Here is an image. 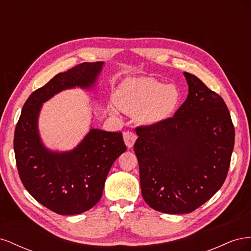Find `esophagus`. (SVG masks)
Returning a JSON list of instances; mask_svg holds the SVG:
<instances>
[{"label": "esophagus", "mask_w": 251, "mask_h": 251, "mask_svg": "<svg viewBox=\"0 0 251 251\" xmlns=\"http://www.w3.org/2000/svg\"><path fill=\"white\" fill-rule=\"evenodd\" d=\"M136 139H137V136H136L133 132L126 131L124 133V140L128 149H131L134 146Z\"/></svg>", "instance_id": "34e87169"}]
</instances>
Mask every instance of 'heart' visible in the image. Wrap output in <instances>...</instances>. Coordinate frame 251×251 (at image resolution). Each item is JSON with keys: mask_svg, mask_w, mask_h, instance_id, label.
<instances>
[{"mask_svg": "<svg viewBox=\"0 0 251 251\" xmlns=\"http://www.w3.org/2000/svg\"><path fill=\"white\" fill-rule=\"evenodd\" d=\"M181 100L175 85L153 77H131L120 83L114 94L117 108L128 115H135L138 123L154 126L168 119L177 110ZM112 115H117L115 107H110Z\"/></svg>", "mask_w": 251, "mask_h": 251, "instance_id": "b5f03b06", "label": "heart"}]
</instances>
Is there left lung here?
Here are the masks:
<instances>
[{"mask_svg":"<svg viewBox=\"0 0 251 251\" xmlns=\"http://www.w3.org/2000/svg\"><path fill=\"white\" fill-rule=\"evenodd\" d=\"M185 101L174 117L136 128L141 193L150 207L188 214L221 186L229 169L234 127L222 97L184 72Z\"/></svg>","mask_w":251,"mask_h":251,"instance_id":"8db88e82","label":"left lung"}]
</instances>
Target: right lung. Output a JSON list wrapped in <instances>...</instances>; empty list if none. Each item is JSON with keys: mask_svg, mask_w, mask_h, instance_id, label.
I'll list each match as a JSON object with an SVG mask.
<instances>
[{"mask_svg": "<svg viewBox=\"0 0 251 251\" xmlns=\"http://www.w3.org/2000/svg\"><path fill=\"white\" fill-rule=\"evenodd\" d=\"M103 65L80 64L34 91L23 105L14 132V154L23 184L37 202L59 215L81 214L100 200L111 166L126 147L121 132L91 126L74 149L51 150L41 137L40 113L43 104L62 91L96 90Z\"/></svg>", "mask_w": 251, "mask_h": 251, "instance_id": "obj_1", "label": "right lung"}]
</instances>
